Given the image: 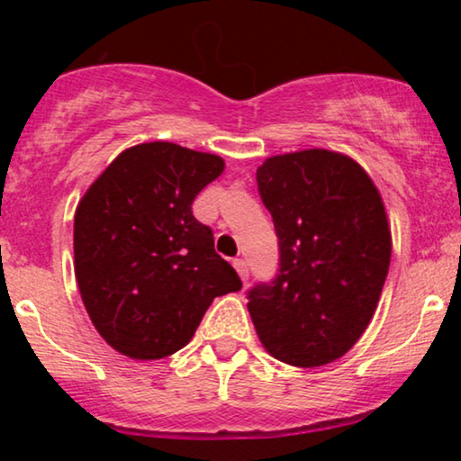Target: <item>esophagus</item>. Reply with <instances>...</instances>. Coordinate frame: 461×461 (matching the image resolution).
<instances>
[{"label": "esophagus", "instance_id": "34e87169", "mask_svg": "<svg viewBox=\"0 0 461 461\" xmlns=\"http://www.w3.org/2000/svg\"><path fill=\"white\" fill-rule=\"evenodd\" d=\"M235 268H237V273H239V276H241V281L243 283H248V279H249V268H248V262L243 260V258H237L235 262Z\"/></svg>", "mask_w": 461, "mask_h": 461}]
</instances>
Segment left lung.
<instances>
[{"label":"left lung","mask_w":461,"mask_h":461,"mask_svg":"<svg viewBox=\"0 0 461 461\" xmlns=\"http://www.w3.org/2000/svg\"><path fill=\"white\" fill-rule=\"evenodd\" d=\"M258 193L279 237V273L248 292L268 355L294 367L344 357L367 330L393 239L384 201L355 159L308 149L268 157Z\"/></svg>","instance_id":"1"}]
</instances>
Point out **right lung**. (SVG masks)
I'll list each match as a JSON object with an SVG mask.
<instances>
[{"label":"right lung","instance_id":"right-lung-1","mask_svg":"<svg viewBox=\"0 0 461 461\" xmlns=\"http://www.w3.org/2000/svg\"><path fill=\"white\" fill-rule=\"evenodd\" d=\"M224 169L174 142L125 149L75 212V276L94 327L117 352L153 361L191 342L213 298L241 279L213 249L193 201Z\"/></svg>","mask_w":461,"mask_h":461}]
</instances>
